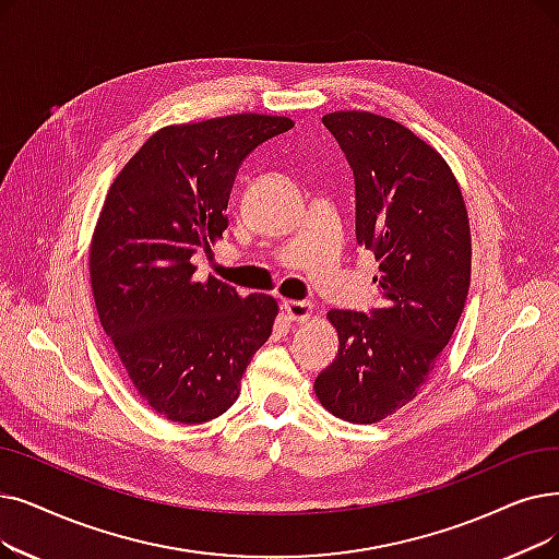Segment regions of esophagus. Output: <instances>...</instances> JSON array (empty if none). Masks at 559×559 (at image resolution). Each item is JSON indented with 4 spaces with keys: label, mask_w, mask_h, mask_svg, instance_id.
<instances>
[{
    "label": "esophagus",
    "mask_w": 559,
    "mask_h": 559,
    "mask_svg": "<svg viewBox=\"0 0 559 559\" xmlns=\"http://www.w3.org/2000/svg\"><path fill=\"white\" fill-rule=\"evenodd\" d=\"M283 310L293 322H308L312 318V304H308V301L287 299V301H283Z\"/></svg>",
    "instance_id": "1"
}]
</instances>
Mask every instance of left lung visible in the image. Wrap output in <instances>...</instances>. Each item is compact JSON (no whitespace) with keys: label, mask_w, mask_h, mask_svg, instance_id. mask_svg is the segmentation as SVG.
<instances>
[{"label":"left lung","mask_w":559,"mask_h":559,"mask_svg":"<svg viewBox=\"0 0 559 559\" xmlns=\"http://www.w3.org/2000/svg\"><path fill=\"white\" fill-rule=\"evenodd\" d=\"M356 180V239L374 251L381 308L331 310L337 356L314 395L340 420L372 425L418 395L464 312L471 222L443 155L393 118L333 111L322 118Z\"/></svg>","instance_id":"left-lung-1"}]
</instances>
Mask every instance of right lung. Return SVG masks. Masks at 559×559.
<instances>
[{
  "label": "right lung",
  "instance_id": "obj_1",
  "mask_svg": "<svg viewBox=\"0 0 559 559\" xmlns=\"http://www.w3.org/2000/svg\"><path fill=\"white\" fill-rule=\"evenodd\" d=\"M293 128V118L266 114L166 126L107 191L88 247L95 310L136 393L166 420L226 414L272 335L274 297L197 281L191 255L224 239L241 159Z\"/></svg>",
  "mask_w": 559,
  "mask_h": 559
}]
</instances>
